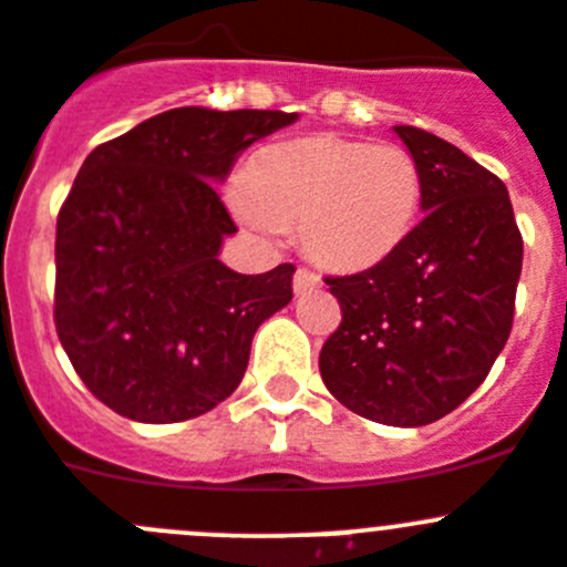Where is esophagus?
Segmentation results:
<instances>
[{
	"label": "esophagus",
	"instance_id": "1",
	"mask_svg": "<svg viewBox=\"0 0 567 567\" xmlns=\"http://www.w3.org/2000/svg\"><path fill=\"white\" fill-rule=\"evenodd\" d=\"M317 287H322V280L317 272H311V269L306 267H300L298 272H295V295H306Z\"/></svg>",
	"mask_w": 567,
	"mask_h": 567
}]
</instances>
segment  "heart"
<instances>
[{
    "label": "heart",
    "instance_id": "heart-1",
    "mask_svg": "<svg viewBox=\"0 0 567 567\" xmlns=\"http://www.w3.org/2000/svg\"><path fill=\"white\" fill-rule=\"evenodd\" d=\"M423 199L417 158L398 144L315 136L267 147L230 188L239 219L261 234L300 225L328 269H368L412 234Z\"/></svg>",
    "mask_w": 567,
    "mask_h": 567
}]
</instances>
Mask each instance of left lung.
I'll use <instances>...</instances> for the list:
<instances>
[{
  "label": "left lung",
  "mask_w": 567,
  "mask_h": 567,
  "mask_svg": "<svg viewBox=\"0 0 567 567\" xmlns=\"http://www.w3.org/2000/svg\"><path fill=\"white\" fill-rule=\"evenodd\" d=\"M395 133L423 172L425 217L381 264L326 278L342 322L320 375L350 412L414 429L471 398L504 350L523 239L493 172L434 133Z\"/></svg>",
  "instance_id": "left-lung-1"
}]
</instances>
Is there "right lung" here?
Wrapping results in <instances>:
<instances>
[{"mask_svg": "<svg viewBox=\"0 0 567 567\" xmlns=\"http://www.w3.org/2000/svg\"><path fill=\"white\" fill-rule=\"evenodd\" d=\"M284 111L172 107L100 144L58 214L55 328L83 384L138 423H181L239 386L258 326L292 300V264L219 261L236 234L217 186Z\"/></svg>", "mask_w": 567, "mask_h": 567, "instance_id": "1", "label": "right lung"}]
</instances>
